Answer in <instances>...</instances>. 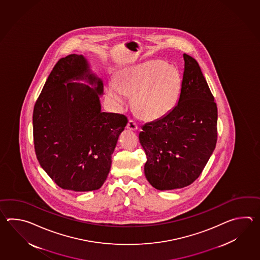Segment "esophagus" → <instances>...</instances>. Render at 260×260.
<instances>
[{
    "mask_svg": "<svg viewBox=\"0 0 260 260\" xmlns=\"http://www.w3.org/2000/svg\"><path fill=\"white\" fill-rule=\"evenodd\" d=\"M126 127H127V129H129V130H131V131H135V130L138 129V124H137V122H135V121L129 120Z\"/></svg>",
    "mask_w": 260,
    "mask_h": 260,
    "instance_id": "obj_1",
    "label": "esophagus"
}]
</instances>
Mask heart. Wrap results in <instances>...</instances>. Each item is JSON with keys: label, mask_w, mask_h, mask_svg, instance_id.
I'll return each mask as SVG.
<instances>
[{"label": "heart", "mask_w": 260, "mask_h": 260, "mask_svg": "<svg viewBox=\"0 0 260 260\" xmlns=\"http://www.w3.org/2000/svg\"><path fill=\"white\" fill-rule=\"evenodd\" d=\"M182 78L176 68L165 61L149 60L124 69L115 82H110L106 94L118 109L133 95L136 113L146 120H158L169 114L177 104Z\"/></svg>", "instance_id": "1"}]
</instances>
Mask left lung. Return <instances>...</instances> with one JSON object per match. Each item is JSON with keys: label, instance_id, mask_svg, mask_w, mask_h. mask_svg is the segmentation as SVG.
Masks as SVG:
<instances>
[{"label": "left lung", "instance_id": "left-lung-1", "mask_svg": "<svg viewBox=\"0 0 260 260\" xmlns=\"http://www.w3.org/2000/svg\"><path fill=\"white\" fill-rule=\"evenodd\" d=\"M179 100L166 117L142 126L139 141L147 156L145 176L160 190L184 188L206 166L217 140V107L198 62L183 55Z\"/></svg>", "mask_w": 260, "mask_h": 260}]
</instances>
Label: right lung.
Returning a JSON list of instances; mask_svg holds the SVG:
<instances>
[{"instance_id":"obj_1","label":"right lung","mask_w":260,"mask_h":260,"mask_svg":"<svg viewBox=\"0 0 260 260\" xmlns=\"http://www.w3.org/2000/svg\"><path fill=\"white\" fill-rule=\"evenodd\" d=\"M72 79H85L93 87L70 83ZM102 94L101 79L83 55L72 54L56 62L34 105L35 153L63 189H99L109 175L111 154L128 120L123 114L102 112Z\"/></svg>"}]
</instances>
